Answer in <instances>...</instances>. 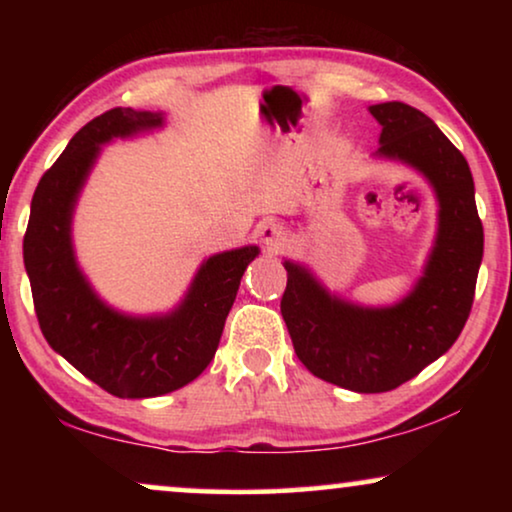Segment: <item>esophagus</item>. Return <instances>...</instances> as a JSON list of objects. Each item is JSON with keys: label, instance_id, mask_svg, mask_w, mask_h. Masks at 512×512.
<instances>
[{"label": "esophagus", "instance_id": "1", "mask_svg": "<svg viewBox=\"0 0 512 512\" xmlns=\"http://www.w3.org/2000/svg\"><path fill=\"white\" fill-rule=\"evenodd\" d=\"M258 237L268 254H279L286 247V230L275 221H265L263 226H258Z\"/></svg>", "mask_w": 512, "mask_h": 512}]
</instances>
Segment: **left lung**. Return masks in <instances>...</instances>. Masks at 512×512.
<instances>
[{
  "mask_svg": "<svg viewBox=\"0 0 512 512\" xmlns=\"http://www.w3.org/2000/svg\"><path fill=\"white\" fill-rule=\"evenodd\" d=\"M382 125L375 156L424 174L438 198V233L424 275L401 303L361 307L331 296L305 265L284 261L282 317L312 375L359 394H382L443 356L471 314L482 261V221L461 151L422 111L403 102L370 107Z\"/></svg>",
  "mask_w": 512,
  "mask_h": 512,
  "instance_id": "obj_1",
  "label": "left lung"
}]
</instances>
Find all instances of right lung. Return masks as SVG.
Masks as SVG:
<instances>
[{"label":"right lung","instance_id":"obj_1","mask_svg":"<svg viewBox=\"0 0 512 512\" xmlns=\"http://www.w3.org/2000/svg\"><path fill=\"white\" fill-rule=\"evenodd\" d=\"M160 125L163 114L130 107L109 109L83 125L41 177L23 240L34 312L46 342L118 398L170 394L209 366L244 270L258 256V247L209 256L181 305L163 317H130L97 298L74 256V205L102 144Z\"/></svg>","mask_w":512,"mask_h":512}]
</instances>
